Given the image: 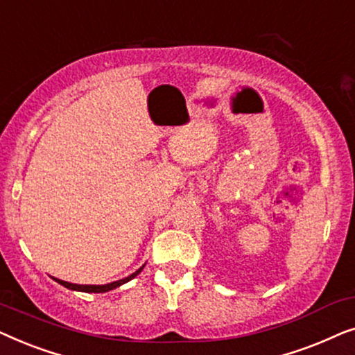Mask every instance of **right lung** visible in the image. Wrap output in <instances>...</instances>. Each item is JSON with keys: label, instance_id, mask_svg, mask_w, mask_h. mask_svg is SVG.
Here are the masks:
<instances>
[{"label": "right lung", "instance_id": "add662e5", "mask_svg": "<svg viewBox=\"0 0 355 355\" xmlns=\"http://www.w3.org/2000/svg\"><path fill=\"white\" fill-rule=\"evenodd\" d=\"M142 268H144V266H142ZM142 268H139L137 271H135V273L128 276V278L114 281V283H110V284H103V286H80V284H72V283H67V281H61V279H56V278H55V281H58V283L64 286V288L72 289V291H84V293H106V291L116 289V288H118V286L128 283V281L135 278V276H137L140 271H142Z\"/></svg>", "mask_w": 355, "mask_h": 355}]
</instances>
